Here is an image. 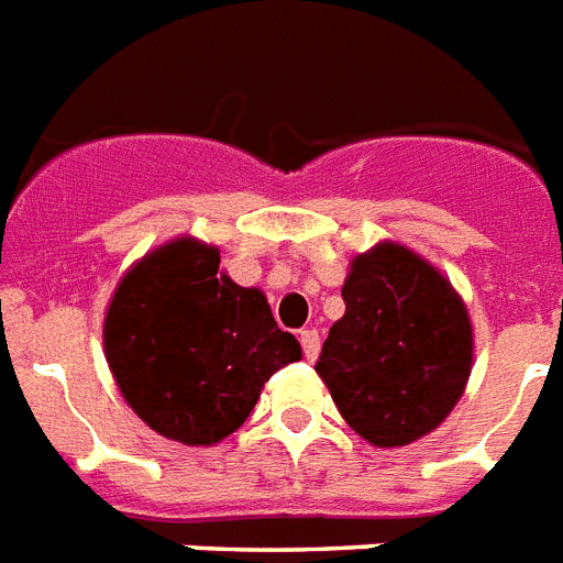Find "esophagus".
I'll use <instances>...</instances> for the list:
<instances>
[{
    "instance_id": "34e87169",
    "label": "esophagus",
    "mask_w": 563,
    "mask_h": 563,
    "mask_svg": "<svg viewBox=\"0 0 563 563\" xmlns=\"http://www.w3.org/2000/svg\"><path fill=\"white\" fill-rule=\"evenodd\" d=\"M299 340H302L305 357L317 360L319 357V331L308 328V331H302V334H299Z\"/></svg>"
}]
</instances>
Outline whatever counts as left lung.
<instances>
[{"instance_id": "8db88e82", "label": "left lung", "mask_w": 563, "mask_h": 563, "mask_svg": "<svg viewBox=\"0 0 563 563\" xmlns=\"http://www.w3.org/2000/svg\"><path fill=\"white\" fill-rule=\"evenodd\" d=\"M317 375L340 416L375 448L433 433L474 366V325L451 278L398 241L354 255Z\"/></svg>"}]
</instances>
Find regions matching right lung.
Listing matches in <instances>:
<instances>
[{
	"label": "right lung",
	"instance_id": "1",
	"mask_svg": "<svg viewBox=\"0 0 563 563\" xmlns=\"http://www.w3.org/2000/svg\"><path fill=\"white\" fill-rule=\"evenodd\" d=\"M103 357L151 430L211 448L253 412L273 372L302 360L258 287L220 273L214 244L179 235L145 253L103 313Z\"/></svg>",
	"mask_w": 563,
	"mask_h": 563
}]
</instances>
